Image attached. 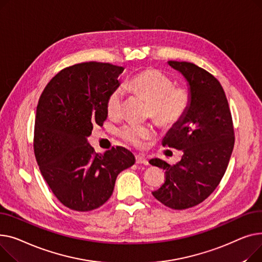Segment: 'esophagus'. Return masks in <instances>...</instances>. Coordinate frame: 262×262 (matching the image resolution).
<instances>
[{
  "label": "esophagus",
  "instance_id": "34e87169",
  "mask_svg": "<svg viewBox=\"0 0 262 262\" xmlns=\"http://www.w3.org/2000/svg\"><path fill=\"white\" fill-rule=\"evenodd\" d=\"M135 161H136V164H143V165H148L149 164L147 159L144 156H140V155H137L135 157Z\"/></svg>",
  "mask_w": 262,
  "mask_h": 262
}]
</instances>
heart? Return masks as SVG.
Listing matches in <instances>:
<instances>
[{
    "mask_svg": "<svg viewBox=\"0 0 262 262\" xmlns=\"http://www.w3.org/2000/svg\"><path fill=\"white\" fill-rule=\"evenodd\" d=\"M125 86L136 96L149 101L148 115L163 127L172 126L182 119L191 102V93L186 86L174 85L170 77L156 69H147L134 75ZM124 97L121 86L115 88L107 96L106 112L110 117L121 116ZM118 135L126 143L138 148L155 136L156 131L150 125L127 124L118 130Z\"/></svg>",
    "mask_w": 262,
    "mask_h": 262,
    "instance_id": "obj_1",
    "label": "heart"
}]
</instances>
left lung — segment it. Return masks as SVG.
I'll return each instance as SVG.
<instances>
[{"label":"left lung","mask_w":262,"mask_h":262,"mask_svg":"<svg viewBox=\"0 0 262 262\" xmlns=\"http://www.w3.org/2000/svg\"><path fill=\"white\" fill-rule=\"evenodd\" d=\"M188 82L191 102L186 114L169 130L163 146L183 151L176 165L160 159L149 163L165 170L166 180L152 194L172 209L203 202L223 178L235 144L232 114L224 90L207 71L185 61H168Z\"/></svg>","instance_id":"8db88e82"}]
</instances>
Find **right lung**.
I'll list each match as a JSON object with an SVG mask.
<instances>
[{
	"mask_svg": "<svg viewBox=\"0 0 262 262\" xmlns=\"http://www.w3.org/2000/svg\"><path fill=\"white\" fill-rule=\"evenodd\" d=\"M124 70L101 62L75 64L53 77L40 96L35 157L51 190L70 209L100 207L112 195L117 176L135 163L124 147L101 155L88 143L93 126H102L107 117V96L119 86Z\"/></svg>",
	"mask_w": 262,
	"mask_h": 262,
	"instance_id": "right-lung-1",
	"label": "right lung"
}]
</instances>
